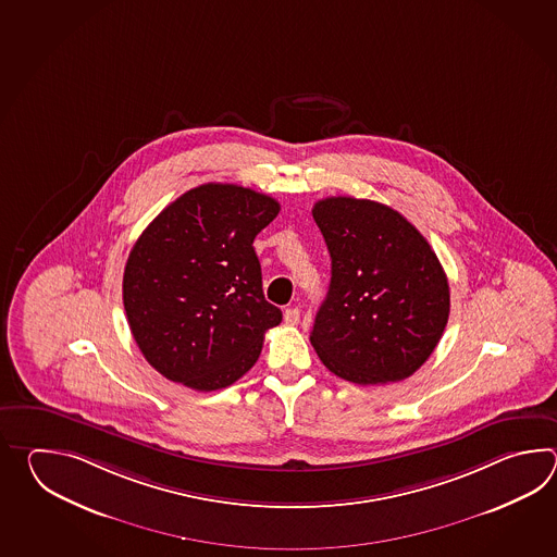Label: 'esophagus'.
<instances>
[{
  "instance_id": "1",
  "label": "esophagus",
  "mask_w": 557,
  "mask_h": 557,
  "mask_svg": "<svg viewBox=\"0 0 557 557\" xmlns=\"http://www.w3.org/2000/svg\"><path fill=\"white\" fill-rule=\"evenodd\" d=\"M284 320H286V324H298V320H300V308L290 307L284 310Z\"/></svg>"
}]
</instances>
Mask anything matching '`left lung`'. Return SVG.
<instances>
[{
    "instance_id": "1",
    "label": "left lung",
    "mask_w": 557,
    "mask_h": 557,
    "mask_svg": "<svg viewBox=\"0 0 557 557\" xmlns=\"http://www.w3.org/2000/svg\"><path fill=\"white\" fill-rule=\"evenodd\" d=\"M332 261L310 343L322 364L355 384L412 376L438 346L450 286L436 252L382 202L329 197L314 205Z\"/></svg>"
}]
</instances>
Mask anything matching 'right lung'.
<instances>
[{
    "label": "right lung",
    "mask_w": 557,
    "mask_h": 557,
    "mask_svg": "<svg viewBox=\"0 0 557 557\" xmlns=\"http://www.w3.org/2000/svg\"><path fill=\"white\" fill-rule=\"evenodd\" d=\"M281 211L257 190L207 183L143 231L123 274L131 334L166 380L199 392L237 382L259 360L281 308L262 295L252 240Z\"/></svg>",
    "instance_id": "add662e5"
}]
</instances>
